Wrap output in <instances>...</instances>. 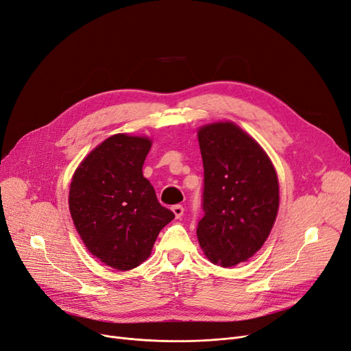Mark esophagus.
Returning <instances> with one entry per match:
<instances>
[{"mask_svg":"<svg viewBox=\"0 0 351 351\" xmlns=\"http://www.w3.org/2000/svg\"><path fill=\"white\" fill-rule=\"evenodd\" d=\"M172 210H173V213H175V217L179 219V218H182V217H184V206H182V205H175L173 208H172Z\"/></svg>","mask_w":351,"mask_h":351,"instance_id":"1","label":"esophagus"}]
</instances>
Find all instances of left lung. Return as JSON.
Instances as JSON below:
<instances>
[{
	"instance_id": "left-lung-1",
	"label": "left lung",
	"mask_w": 351,
	"mask_h": 351,
	"mask_svg": "<svg viewBox=\"0 0 351 351\" xmlns=\"http://www.w3.org/2000/svg\"><path fill=\"white\" fill-rule=\"evenodd\" d=\"M204 162V217L196 235L208 260L221 267L247 261L276 222L280 189L263 147L232 121L197 130Z\"/></svg>"
}]
</instances>
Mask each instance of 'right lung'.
I'll list each match as a JSON object with an SVG mask.
<instances>
[{"label": "right lung", "instance_id": "add662e5", "mask_svg": "<svg viewBox=\"0 0 351 351\" xmlns=\"http://www.w3.org/2000/svg\"><path fill=\"white\" fill-rule=\"evenodd\" d=\"M152 141L113 134L75 169L69 208L87 250L119 271L147 260L154 243L175 213L162 206L142 167Z\"/></svg>", "mask_w": 351, "mask_h": 351}]
</instances>
